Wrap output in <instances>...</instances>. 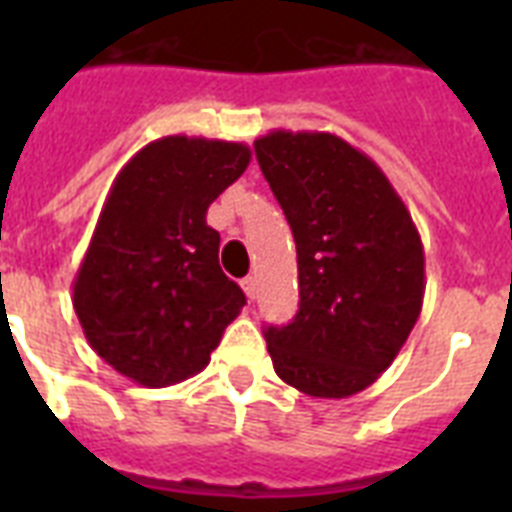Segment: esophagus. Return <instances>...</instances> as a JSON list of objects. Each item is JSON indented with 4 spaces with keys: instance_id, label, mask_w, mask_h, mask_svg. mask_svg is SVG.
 I'll use <instances>...</instances> for the list:
<instances>
[{
    "instance_id": "34e87169",
    "label": "esophagus",
    "mask_w": 512,
    "mask_h": 512,
    "mask_svg": "<svg viewBox=\"0 0 512 512\" xmlns=\"http://www.w3.org/2000/svg\"><path fill=\"white\" fill-rule=\"evenodd\" d=\"M241 287H244L247 297H255L257 295V279H255V276H247V279L241 281Z\"/></svg>"
}]
</instances>
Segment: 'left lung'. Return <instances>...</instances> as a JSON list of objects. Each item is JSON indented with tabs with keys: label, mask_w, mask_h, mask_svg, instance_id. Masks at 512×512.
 Masks as SVG:
<instances>
[{
	"label": "left lung",
	"mask_w": 512,
	"mask_h": 512,
	"mask_svg": "<svg viewBox=\"0 0 512 512\" xmlns=\"http://www.w3.org/2000/svg\"><path fill=\"white\" fill-rule=\"evenodd\" d=\"M255 154L297 247L300 311L265 329L273 369L305 396L361 393L420 319L417 225L385 172L332 132L273 130Z\"/></svg>",
	"instance_id": "left-lung-1"
}]
</instances>
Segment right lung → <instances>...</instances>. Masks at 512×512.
Masks as SVG:
<instances>
[{
  "instance_id": "right-lung-1",
  "label": "right lung",
  "mask_w": 512,
  "mask_h": 512,
  "mask_svg": "<svg viewBox=\"0 0 512 512\" xmlns=\"http://www.w3.org/2000/svg\"><path fill=\"white\" fill-rule=\"evenodd\" d=\"M249 159L244 143L170 135L140 148L108 191L76 271L74 311L92 350L138 385L199 374L247 303L220 271L207 209Z\"/></svg>"
}]
</instances>
